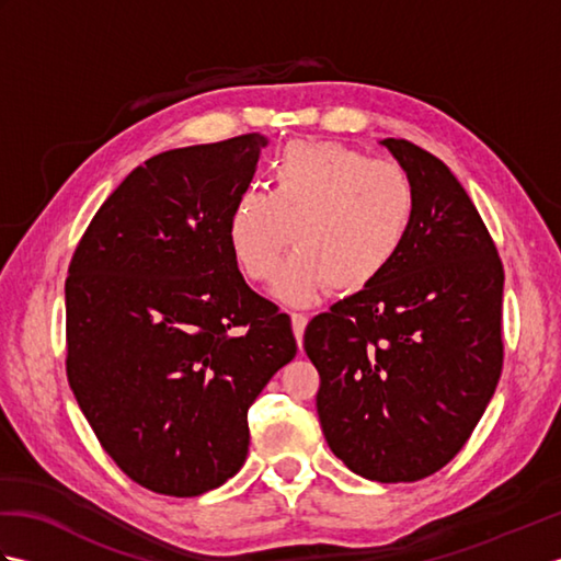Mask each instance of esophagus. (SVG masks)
<instances>
[{"mask_svg":"<svg viewBox=\"0 0 561 561\" xmlns=\"http://www.w3.org/2000/svg\"><path fill=\"white\" fill-rule=\"evenodd\" d=\"M289 316H291V328H294L296 342H299V347H301V342H304V330H306L308 318H306L304 313H289Z\"/></svg>","mask_w":561,"mask_h":561,"instance_id":"esophagus-1","label":"esophagus"}]
</instances>
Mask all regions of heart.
<instances>
[{"label": "heart", "mask_w": 561, "mask_h": 561, "mask_svg": "<svg viewBox=\"0 0 561 561\" xmlns=\"http://www.w3.org/2000/svg\"><path fill=\"white\" fill-rule=\"evenodd\" d=\"M272 190L245 187L229 214V245L248 279L306 304L330 287H371L410 241L416 219L412 175L392 161H371L337 141H291L270 169Z\"/></svg>", "instance_id": "obj_1"}]
</instances>
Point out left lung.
<instances>
[{
    "label": "left lung",
    "mask_w": 561,
    "mask_h": 561,
    "mask_svg": "<svg viewBox=\"0 0 561 561\" xmlns=\"http://www.w3.org/2000/svg\"><path fill=\"white\" fill-rule=\"evenodd\" d=\"M380 145L412 175L416 219L371 287L316 316L304 350L330 450L374 482H416L470 438L504 364V267L458 178L408 139Z\"/></svg>",
    "instance_id": "8db88e82"
}]
</instances>
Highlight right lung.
Masks as SVG:
<instances>
[{
  "label": "right lung",
  "mask_w": 561,
  "mask_h": 561,
  "mask_svg": "<svg viewBox=\"0 0 561 561\" xmlns=\"http://www.w3.org/2000/svg\"><path fill=\"white\" fill-rule=\"evenodd\" d=\"M262 147L253 133L151 157L69 262V388L117 468L157 494L233 478L248 408L296 356L289 316L248 287L229 245Z\"/></svg>",
  "instance_id": "obj_1"
}]
</instances>
